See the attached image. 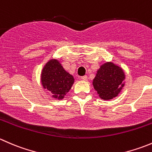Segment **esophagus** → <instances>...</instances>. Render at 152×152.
<instances>
[{
	"label": "esophagus",
	"instance_id": "obj_1",
	"mask_svg": "<svg viewBox=\"0 0 152 152\" xmlns=\"http://www.w3.org/2000/svg\"><path fill=\"white\" fill-rule=\"evenodd\" d=\"M80 79H82V80H83V81H87V76L85 75V76H81Z\"/></svg>",
	"mask_w": 152,
	"mask_h": 152
}]
</instances>
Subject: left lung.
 I'll use <instances>...</instances> for the list:
<instances>
[{
    "label": "left lung",
    "mask_w": 152,
    "mask_h": 152,
    "mask_svg": "<svg viewBox=\"0 0 152 152\" xmlns=\"http://www.w3.org/2000/svg\"><path fill=\"white\" fill-rule=\"evenodd\" d=\"M125 75L121 68L113 62L102 65L93 79V85L101 99L110 100L118 95L124 87Z\"/></svg>",
    "instance_id": "obj_1"
}]
</instances>
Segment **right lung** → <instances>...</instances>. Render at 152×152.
<instances>
[{
  "label": "right lung",
  "mask_w": 152,
  "mask_h": 152,
  "mask_svg": "<svg viewBox=\"0 0 152 152\" xmlns=\"http://www.w3.org/2000/svg\"><path fill=\"white\" fill-rule=\"evenodd\" d=\"M42 86L55 99H62L74 82L73 76L64 70L59 61L51 59L45 65L41 75Z\"/></svg>",
  "instance_id": "right-lung-1"
}]
</instances>
